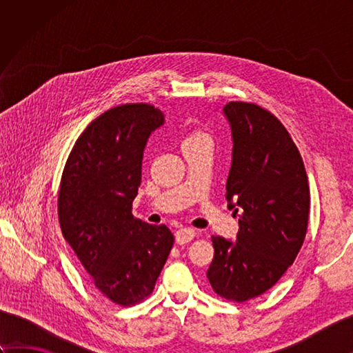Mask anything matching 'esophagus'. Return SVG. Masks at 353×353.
Returning a JSON list of instances; mask_svg holds the SVG:
<instances>
[{
  "instance_id": "esophagus-1",
  "label": "esophagus",
  "mask_w": 353,
  "mask_h": 353,
  "mask_svg": "<svg viewBox=\"0 0 353 353\" xmlns=\"http://www.w3.org/2000/svg\"><path fill=\"white\" fill-rule=\"evenodd\" d=\"M196 238V230L191 228H182L176 232V243L177 244H186Z\"/></svg>"
}]
</instances>
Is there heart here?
I'll return each mask as SVG.
<instances>
[{"mask_svg": "<svg viewBox=\"0 0 353 353\" xmlns=\"http://www.w3.org/2000/svg\"><path fill=\"white\" fill-rule=\"evenodd\" d=\"M196 138H208V134L203 133V132H200V130H196V132L190 133L188 138H186V139H196Z\"/></svg>", "mask_w": 353, "mask_h": 353, "instance_id": "1", "label": "heart"}]
</instances>
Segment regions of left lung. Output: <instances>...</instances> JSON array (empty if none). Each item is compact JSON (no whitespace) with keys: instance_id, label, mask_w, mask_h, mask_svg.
<instances>
[{"instance_id":"obj_1","label":"left lung","mask_w":353,"mask_h":353,"mask_svg":"<svg viewBox=\"0 0 353 353\" xmlns=\"http://www.w3.org/2000/svg\"><path fill=\"white\" fill-rule=\"evenodd\" d=\"M226 200L239 212L236 241L212 236L208 281L226 301L264 294L294 262L308 229L310 185L302 156L283 124L258 104L230 101Z\"/></svg>"}]
</instances>
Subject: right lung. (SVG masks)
<instances>
[{
	"mask_svg": "<svg viewBox=\"0 0 353 353\" xmlns=\"http://www.w3.org/2000/svg\"><path fill=\"white\" fill-rule=\"evenodd\" d=\"M162 124L163 114L153 104L109 109L80 134L62 172V234L94 287L121 306L152 294L174 243L165 224L153 226L132 214L147 139Z\"/></svg>",
	"mask_w": 353,
	"mask_h": 353,
	"instance_id": "right-lung-1",
	"label": "right lung"
}]
</instances>
